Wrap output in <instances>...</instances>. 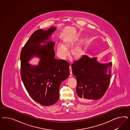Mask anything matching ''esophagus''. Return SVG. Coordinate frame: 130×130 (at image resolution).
<instances>
[{
  "mask_svg": "<svg viewBox=\"0 0 130 130\" xmlns=\"http://www.w3.org/2000/svg\"><path fill=\"white\" fill-rule=\"evenodd\" d=\"M70 74L72 75V69H71V66H70Z\"/></svg>",
  "mask_w": 130,
  "mask_h": 130,
  "instance_id": "obj_1",
  "label": "esophagus"
}]
</instances>
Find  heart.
<instances>
[{"mask_svg":"<svg viewBox=\"0 0 130 130\" xmlns=\"http://www.w3.org/2000/svg\"><path fill=\"white\" fill-rule=\"evenodd\" d=\"M75 39H66L64 41V44L59 43L57 47V53L59 58L61 59H66L69 55V52L67 47H71L75 43ZM83 48L82 45H78L73 47L71 51V54L72 57L75 59H78L81 57L83 54Z\"/></svg>","mask_w":130,"mask_h":130,"instance_id":"1","label":"heart"}]
</instances>
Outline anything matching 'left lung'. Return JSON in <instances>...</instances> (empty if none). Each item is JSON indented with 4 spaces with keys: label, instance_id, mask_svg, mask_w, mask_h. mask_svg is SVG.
Here are the masks:
<instances>
[{
    "label": "left lung",
    "instance_id": "1",
    "mask_svg": "<svg viewBox=\"0 0 130 130\" xmlns=\"http://www.w3.org/2000/svg\"><path fill=\"white\" fill-rule=\"evenodd\" d=\"M97 59L83 55L71 65L72 73L77 82V93L82 102L101 98L109 85L112 63H100Z\"/></svg>",
    "mask_w": 130,
    "mask_h": 130
}]
</instances>
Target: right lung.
<instances>
[{"label": "right lung", "mask_w": 130, "mask_h": 130, "mask_svg": "<svg viewBox=\"0 0 130 130\" xmlns=\"http://www.w3.org/2000/svg\"><path fill=\"white\" fill-rule=\"evenodd\" d=\"M56 29L53 27L47 30H37L20 53V74L24 85L35 102L47 106L57 102L60 85L70 75L68 62L54 58L55 42L50 39ZM34 56L41 59L37 66L28 63Z\"/></svg>", "instance_id": "right-lung-1"}]
</instances>
